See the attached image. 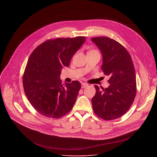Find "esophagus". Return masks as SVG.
Listing matches in <instances>:
<instances>
[{
    "label": "esophagus",
    "instance_id": "obj_1",
    "mask_svg": "<svg viewBox=\"0 0 157 157\" xmlns=\"http://www.w3.org/2000/svg\"><path fill=\"white\" fill-rule=\"evenodd\" d=\"M81 84H82V88H86L88 86V84L85 82H82Z\"/></svg>",
    "mask_w": 157,
    "mask_h": 157
}]
</instances>
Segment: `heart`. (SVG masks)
Segmentation results:
<instances>
[{"label": "heart", "instance_id": "heart-1", "mask_svg": "<svg viewBox=\"0 0 157 157\" xmlns=\"http://www.w3.org/2000/svg\"><path fill=\"white\" fill-rule=\"evenodd\" d=\"M91 51H93V50H91ZM89 52H90V51H89Z\"/></svg>", "mask_w": 157, "mask_h": 157}]
</instances>
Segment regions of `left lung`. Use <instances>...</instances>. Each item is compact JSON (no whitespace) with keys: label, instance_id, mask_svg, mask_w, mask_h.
Returning a JSON list of instances; mask_svg holds the SVG:
<instances>
[{"label":"left lung","instance_id":"1","mask_svg":"<svg viewBox=\"0 0 157 157\" xmlns=\"http://www.w3.org/2000/svg\"><path fill=\"white\" fill-rule=\"evenodd\" d=\"M101 50L103 62L101 69L109 76L107 88L100 90L95 85L92 99L94 113L105 121L122 117L131 107L137 92L136 71L132 58L121 43L106 36L91 39Z\"/></svg>","mask_w":157,"mask_h":157}]
</instances>
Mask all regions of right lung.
<instances>
[{
	"instance_id": "right-lung-1",
	"label": "right lung",
	"mask_w": 157,
	"mask_h": 157,
	"mask_svg": "<svg viewBox=\"0 0 157 157\" xmlns=\"http://www.w3.org/2000/svg\"><path fill=\"white\" fill-rule=\"evenodd\" d=\"M86 37L50 39L30 55L24 73L23 86L30 103L40 114L58 119L72 109L81 87L78 81L63 86L61 70L68 67L73 55Z\"/></svg>"
}]
</instances>
